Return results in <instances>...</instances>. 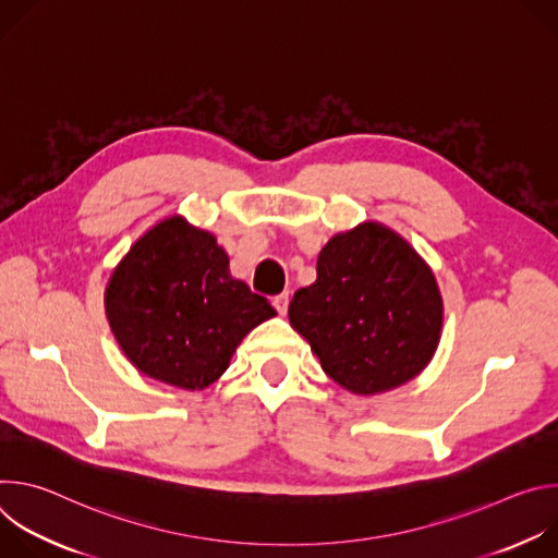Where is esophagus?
<instances>
[{"instance_id": "34e87169", "label": "esophagus", "mask_w": 558, "mask_h": 558, "mask_svg": "<svg viewBox=\"0 0 558 558\" xmlns=\"http://www.w3.org/2000/svg\"><path fill=\"white\" fill-rule=\"evenodd\" d=\"M274 308H276L280 315H284L287 308H289V293L276 295V298H274Z\"/></svg>"}]
</instances>
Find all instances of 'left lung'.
<instances>
[{
    "mask_svg": "<svg viewBox=\"0 0 558 558\" xmlns=\"http://www.w3.org/2000/svg\"><path fill=\"white\" fill-rule=\"evenodd\" d=\"M315 271V282L293 293L289 323L333 381L375 395L426 368L444 302L430 267L400 233L373 220L336 233Z\"/></svg>",
    "mask_w": 558,
    "mask_h": 558,
    "instance_id": "1",
    "label": "left lung"
}]
</instances>
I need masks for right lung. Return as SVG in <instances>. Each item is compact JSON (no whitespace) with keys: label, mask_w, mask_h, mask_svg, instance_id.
Returning a JSON list of instances; mask_svg holds the SVG:
<instances>
[{"label":"right lung","mask_w":558,"mask_h":558,"mask_svg":"<svg viewBox=\"0 0 558 558\" xmlns=\"http://www.w3.org/2000/svg\"><path fill=\"white\" fill-rule=\"evenodd\" d=\"M106 313L141 373L185 390L216 381L241 340L276 315L267 298L231 278L216 238L181 216L132 245L108 282Z\"/></svg>","instance_id":"add662e5"}]
</instances>
